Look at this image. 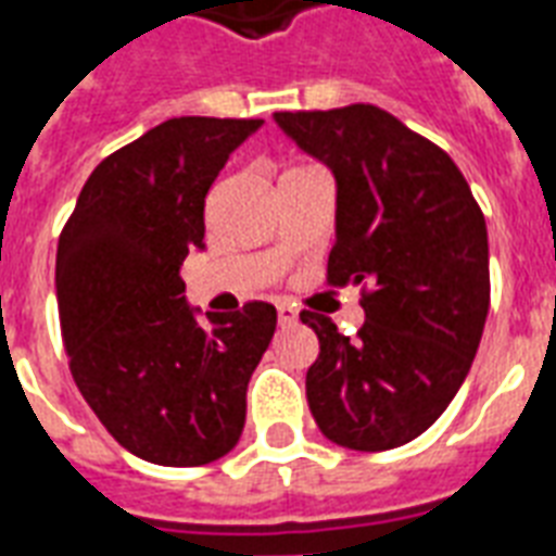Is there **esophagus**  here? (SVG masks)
Segmentation results:
<instances>
[{
	"mask_svg": "<svg viewBox=\"0 0 556 556\" xmlns=\"http://www.w3.org/2000/svg\"><path fill=\"white\" fill-rule=\"evenodd\" d=\"M277 317L282 326H291L296 324V308L294 306H286V303H279L277 306Z\"/></svg>",
	"mask_w": 556,
	"mask_h": 556,
	"instance_id": "esophagus-1",
	"label": "esophagus"
}]
</instances>
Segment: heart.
Here are the masks:
<instances>
[{"instance_id":"obj_1","label":"heart","mask_w":556,"mask_h":556,"mask_svg":"<svg viewBox=\"0 0 556 556\" xmlns=\"http://www.w3.org/2000/svg\"><path fill=\"white\" fill-rule=\"evenodd\" d=\"M300 168H306V165H291V168H288L286 175H291V172H300Z\"/></svg>"}]
</instances>
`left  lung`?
Instances as JSON below:
<instances>
[{
  "label": "left lung",
  "mask_w": 556,
  "mask_h": 556,
  "mask_svg": "<svg viewBox=\"0 0 556 556\" xmlns=\"http://www.w3.org/2000/svg\"><path fill=\"white\" fill-rule=\"evenodd\" d=\"M338 184L329 286H362L353 341L303 312L320 353L306 372L317 429L338 446L410 443L455 400L490 312L484 212L452 156L388 110L274 113Z\"/></svg>",
  "instance_id": "left-lung-1"
}]
</instances>
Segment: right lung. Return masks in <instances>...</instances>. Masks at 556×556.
Here are the masks:
<instances>
[{"mask_svg": "<svg viewBox=\"0 0 556 556\" xmlns=\"http://www.w3.org/2000/svg\"><path fill=\"white\" fill-rule=\"evenodd\" d=\"M262 118L180 116L96 165L58 241L72 379L130 455L203 466L244 429L248 381L277 329L262 300L198 317L180 265L203 248L206 192Z\"/></svg>", "mask_w": 556, "mask_h": 556, "instance_id": "right-lung-1", "label": "right lung"}]
</instances>
